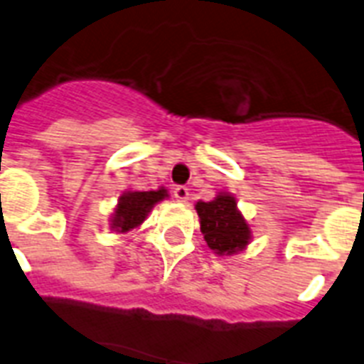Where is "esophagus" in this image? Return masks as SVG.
I'll list each match as a JSON object with an SVG mask.
<instances>
[{"label":"esophagus","instance_id":"esophagus-1","mask_svg":"<svg viewBox=\"0 0 364 364\" xmlns=\"http://www.w3.org/2000/svg\"><path fill=\"white\" fill-rule=\"evenodd\" d=\"M173 196H176L179 202H187L188 196H191V193H188L187 187H183V185H179V187L173 188Z\"/></svg>","mask_w":364,"mask_h":364}]
</instances>
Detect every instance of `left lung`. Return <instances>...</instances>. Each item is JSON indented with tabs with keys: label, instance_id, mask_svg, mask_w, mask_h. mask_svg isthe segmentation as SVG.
Wrapping results in <instances>:
<instances>
[{
	"label": "left lung",
	"instance_id": "left-lung-1",
	"mask_svg": "<svg viewBox=\"0 0 364 364\" xmlns=\"http://www.w3.org/2000/svg\"><path fill=\"white\" fill-rule=\"evenodd\" d=\"M200 230L217 255H232L249 242V227L230 194H219L211 202H198Z\"/></svg>",
	"mask_w": 364,
	"mask_h": 364
}]
</instances>
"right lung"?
Returning a JSON list of instances; mask_svg holds the SVG:
<instances>
[{
    "label": "right lung",
    "mask_w": 364,
    "mask_h": 364,
    "mask_svg": "<svg viewBox=\"0 0 364 364\" xmlns=\"http://www.w3.org/2000/svg\"><path fill=\"white\" fill-rule=\"evenodd\" d=\"M166 196H168L166 188L147 191V193H139V191L124 193L119 198V205L113 217V228H117V232H128L132 228H136L145 221L151 208Z\"/></svg>",
    "instance_id": "1"
}]
</instances>
